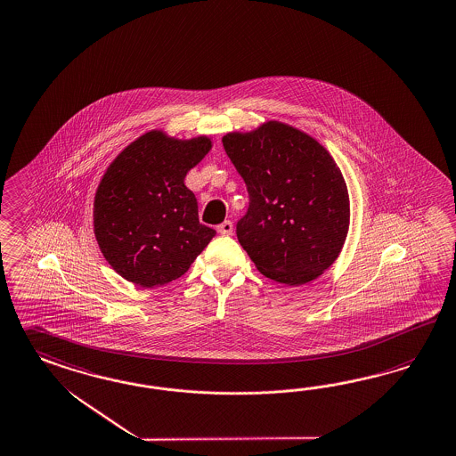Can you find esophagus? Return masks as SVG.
<instances>
[{
	"label": "esophagus",
	"instance_id": "esophagus-1",
	"mask_svg": "<svg viewBox=\"0 0 456 456\" xmlns=\"http://www.w3.org/2000/svg\"><path fill=\"white\" fill-rule=\"evenodd\" d=\"M218 233L220 234H232L233 233V223L223 222L222 224H218Z\"/></svg>",
	"mask_w": 456,
	"mask_h": 456
}]
</instances>
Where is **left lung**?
<instances>
[{
  "label": "left lung",
  "instance_id": "obj_1",
  "mask_svg": "<svg viewBox=\"0 0 456 456\" xmlns=\"http://www.w3.org/2000/svg\"><path fill=\"white\" fill-rule=\"evenodd\" d=\"M222 142L249 193L236 236L257 271L288 286L319 278L340 255L351 220L347 185L330 153L278 120Z\"/></svg>",
  "mask_w": 456,
  "mask_h": 456
}]
</instances>
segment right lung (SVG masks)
I'll use <instances>...</instances> for the list:
<instances>
[{"instance_id": "right-lung-1", "label": "right lung", "mask_w": 456, "mask_h": 456, "mask_svg": "<svg viewBox=\"0 0 456 456\" xmlns=\"http://www.w3.org/2000/svg\"><path fill=\"white\" fill-rule=\"evenodd\" d=\"M211 147L207 135L182 141L151 130L107 167L94 197V234L124 280L142 288L176 280L216 234L199 222L197 199L185 187Z\"/></svg>"}]
</instances>
